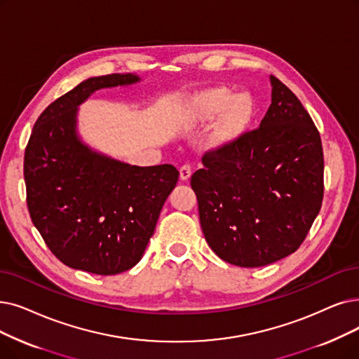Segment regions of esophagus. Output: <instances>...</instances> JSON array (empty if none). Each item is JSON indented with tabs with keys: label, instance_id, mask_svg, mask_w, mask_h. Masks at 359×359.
<instances>
[{
	"label": "esophagus",
	"instance_id": "1",
	"mask_svg": "<svg viewBox=\"0 0 359 359\" xmlns=\"http://www.w3.org/2000/svg\"><path fill=\"white\" fill-rule=\"evenodd\" d=\"M179 171H180V179L182 180H188L191 177V175H192V165L191 164H183Z\"/></svg>",
	"mask_w": 359,
	"mask_h": 359
}]
</instances>
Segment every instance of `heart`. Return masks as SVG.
<instances>
[{
	"label": "heart",
	"mask_w": 359,
	"mask_h": 359,
	"mask_svg": "<svg viewBox=\"0 0 359 359\" xmlns=\"http://www.w3.org/2000/svg\"><path fill=\"white\" fill-rule=\"evenodd\" d=\"M224 114L218 121L212 135L214 145L223 147L239 137L255 114L252 97L246 92L233 95L227 88H212L201 92L191 105V120L204 123Z\"/></svg>",
	"instance_id": "heart-1"
}]
</instances>
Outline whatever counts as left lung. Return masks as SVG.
I'll list each match as a JSON object with an SVG mask.
<instances>
[{
    "instance_id": "obj_1",
    "label": "left lung",
    "mask_w": 359,
    "mask_h": 359,
    "mask_svg": "<svg viewBox=\"0 0 359 359\" xmlns=\"http://www.w3.org/2000/svg\"><path fill=\"white\" fill-rule=\"evenodd\" d=\"M259 128L210 149L191 186L212 251L233 266L262 267L301 246L320 212L324 157L318 129L298 97L270 76Z\"/></svg>"
}]
</instances>
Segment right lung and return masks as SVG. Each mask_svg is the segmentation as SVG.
<instances>
[{
  "mask_svg": "<svg viewBox=\"0 0 359 359\" xmlns=\"http://www.w3.org/2000/svg\"><path fill=\"white\" fill-rule=\"evenodd\" d=\"M136 82L130 73L83 81L45 108L29 137L27 210L50 251L70 269L113 276L135 267L177 183L175 165H130L77 137V105L98 89Z\"/></svg>",
  "mask_w": 359,
  "mask_h": 359,
  "instance_id": "obj_1",
  "label": "right lung"
}]
</instances>
